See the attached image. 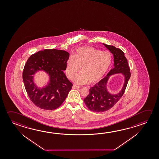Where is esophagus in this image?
Segmentation results:
<instances>
[{
    "instance_id": "34e87169",
    "label": "esophagus",
    "mask_w": 159,
    "mask_h": 159,
    "mask_svg": "<svg viewBox=\"0 0 159 159\" xmlns=\"http://www.w3.org/2000/svg\"><path fill=\"white\" fill-rule=\"evenodd\" d=\"M73 88L75 89H79L81 88V87L80 86H77V85H76L75 84H74L73 86Z\"/></svg>"
}]
</instances>
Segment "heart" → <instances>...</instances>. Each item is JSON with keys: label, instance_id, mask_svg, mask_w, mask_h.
I'll use <instances>...</instances> for the list:
<instances>
[{"label": "heart", "instance_id": "heart-1", "mask_svg": "<svg viewBox=\"0 0 159 159\" xmlns=\"http://www.w3.org/2000/svg\"><path fill=\"white\" fill-rule=\"evenodd\" d=\"M111 64V53L101 51L92 47H81L76 50L73 56H70L66 64V74L72 79L80 71L83 73L74 78L79 84L89 81L95 83L101 80L108 71Z\"/></svg>", "mask_w": 159, "mask_h": 159}]
</instances>
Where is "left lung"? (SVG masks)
Segmentation results:
<instances>
[{
  "mask_svg": "<svg viewBox=\"0 0 159 159\" xmlns=\"http://www.w3.org/2000/svg\"><path fill=\"white\" fill-rule=\"evenodd\" d=\"M103 45L113 55L114 67L110 70L105 78L89 89V95L84 99L86 107L90 111L95 112H103L111 108L122 97L131 76L130 69L125 53L120 48L113 46L104 43ZM118 73H121L124 75L125 83L119 93L111 95L107 92L106 84L109 77Z\"/></svg>",
  "mask_w": 159,
  "mask_h": 159,
  "instance_id": "obj_1",
  "label": "left lung"
}]
</instances>
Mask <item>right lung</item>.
Wrapping results in <instances>:
<instances>
[{
  "instance_id": "add662e5",
  "label": "right lung",
  "mask_w": 159,
  "mask_h": 159,
  "mask_svg": "<svg viewBox=\"0 0 159 159\" xmlns=\"http://www.w3.org/2000/svg\"><path fill=\"white\" fill-rule=\"evenodd\" d=\"M69 53L64 50L45 49L32 55L26 62L23 81L26 92L35 106L45 110L56 109L61 105L72 88L64 71ZM43 70L49 75L48 85L38 88L34 83L33 75Z\"/></svg>"
}]
</instances>
